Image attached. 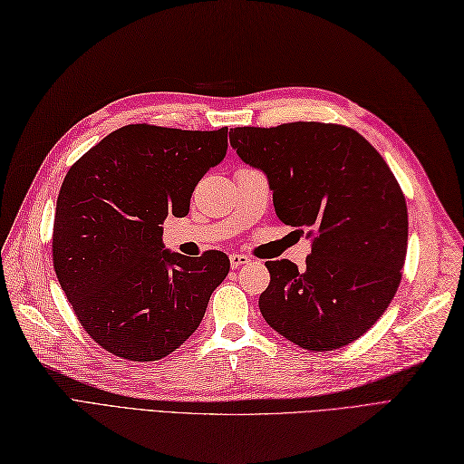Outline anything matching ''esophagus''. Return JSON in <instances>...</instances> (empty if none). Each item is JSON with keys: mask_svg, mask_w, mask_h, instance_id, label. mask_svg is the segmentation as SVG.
Returning <instances> with one entry per match:
<instances>
[{"mask_svg": "<svg viewBox=\"0 0 464 464\" xmlns=\"http://www.w3.org/2000/svg\"><path fill=\"white\" fill-rule=\"evenodd\" d=\"M229 262H231V267H233V270H237V267H241V266L248 264V262H250V258H248V256H245V254H231V256H229Z\"/></svg>", "mask_w": 464, "mask_h": 464, "instance_id": "esophagus-1", "label": "esophagus"}]
</instances>
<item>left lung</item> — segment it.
<instances>
[{
    "label": "left lung",
    "mask_w": 464,
    "mask_h": 464,
    "mask_svg": "<svg viewBox=\"0 0 464 464\" xmlns=\"http://www.w3.org/2000/svg\"><path fill=\"white\" fill-rule=\"evenodd\" d=\"M231 130L238 158L267 177L277 218L306 229L312 243L301 272L289 260L266 262L264 320L308 351L349 345L380 320L401 283L409 216L397 179L349 127L296 121Z\"/></svg>",
    "instance_id": "8db88e82"
}]
</instances>
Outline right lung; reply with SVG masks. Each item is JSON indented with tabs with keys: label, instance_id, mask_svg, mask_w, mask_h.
Returning <instances> with one entry per match:
<instances>
[{
	"label": "right lung",
	"instance_id": "right-lung-1",
	"mask_svg": "<svg viewBox=\"0 0 464 464\" xmlns=\"http://www.w3.org/2000/svg\"><path fill=\"white\" fill-rule=\"evenodd\" d=\"M226 152L227 127L127 125L67 171L55 206L53 267L100 347L150 362L197 332L229 258L168 250L161 223L188 214L194 187Z\"/></svg>",
	"mask_w": 464,
	"mask_h": 464
}]
</instances>
